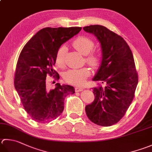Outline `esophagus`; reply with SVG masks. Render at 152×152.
<instances>
[{
    "label": "esophagus",
    "instance_id": "1",
    "mask_svg": "<svg viewBox=\"0 0 152 152\" xmlns=\"http://www.w3.org/2000/svg\"><path fill=\"white\" fill-rule=\"evenodd\" d=\"M83 90H84V88H80V87H76V88H75V91H76V92L82 91Z\"/></svg>",
    "mask_w": 152,
    "mask_h": 152
}]
</instances>
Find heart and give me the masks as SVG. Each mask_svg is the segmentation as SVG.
I'll use <instances>...</instances> for the list:
<instances>
[{"instance_id":"heart-1","label":"heart","mask_w":152,"mask_h":152,"mask_svg":"<svg viewBox=\"0 0 152 152\" xmlns=\"http://www.w3.org/2000/svg\"><path fill=\"white\" fill-rule=\"evenodd\" d=\"M74 48L86 55V62L94 68L97 69L101 66L103 60L102 53L99 50H94V41L86 36H80L72 42ZM66 49L64 46H61L56 53L55 62L58 67L62 68L65 65V55ZM91 74L90 69L84 67L80 69H72L68 70L64 74V80L68 84L74 86H82L84 84Z\"/></svg>"}]
</instances>
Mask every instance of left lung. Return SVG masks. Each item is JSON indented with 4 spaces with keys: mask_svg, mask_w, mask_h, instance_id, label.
<instances>
[{
    "mask_svg": "<svg viewBox=\"0 0 152 152\" xmlns=\"http://www.w3.org/2000/svg\"><path fill=\"white\" fill-rule=\"evenodd\" d=\"M84 30L101 43L103 60L93 80L104 84L94 88L95 99L86 106V115L97 125H113L125 115L138 82L132 50L121 35L103 26H86Z\"/></svg>",
    "mask_w": 152,
    "mask_h": 152,
    "instance_id": "left-lung-1",
    "label": "left lung"
}]
</instances>
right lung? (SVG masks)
<instances>
[{
    "label": "right lung",
    "mask_w": 152,
    "mask_h": 152,
    "mask_svg": "<svg viewBox=\"0 0 152 152\" xmlns=\"http://www.w3.org/2000/svg\"><path fill=\"white\" fill-rule=\"evenodd\" d=\"M80 27L41 29L21 51L14 74V86L25 111L33 120L45 123L55 120L64 110V99L75 93L68 85L46 89L47 75L59 79L53 69L56 53L62 44L81 31Z\"/></svg>",
    "instance_id": "right-lung-1"
}]
</instances>
